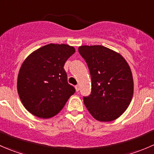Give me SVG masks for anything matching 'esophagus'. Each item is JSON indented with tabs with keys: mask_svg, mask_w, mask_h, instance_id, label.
I'll use <instances>...</instances> for the list:
<instances>
[{
	"mask_svg": "<svg viewBox=\"0 0 154 154\" xmlns=\"http://www.w3.org/2000/svg\"><path fill=\"white\" fill-rule=\"evenodd\" d=\"M75 88H76V91H78L79 90H80V86H79L78 85H77V86H75Z\"/></svg>",
	"mask_w": 154,
	"mask_h": 154,
	"instance_id": "34e87169",
	"label": "esophagus"
}]
</instances>
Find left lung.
I'll list each match as a JSON object with an SVG mask.
<instances>
[{
  "label": "left lung",
  "mask_w": 154,
  "mask_h": 154,
  "mask_svg": "<svg viewBox=\"0 0 154 154\" xmlns=\"http://www.w3.org/2000/svg\"><path fill=\"white\" fill-rule=\"evenodd\" d=\"M89 69L91 91L83 102L90 114L99 122L120 117L131 102L133 80L128 63L119 53L102 45L78 48Z\"/></svg>",
  "instance_id": "8db88e82"
}]
</instances>
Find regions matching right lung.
<instances>
[{
    "mask_svg": "<svg viewBox=\"0 0 154 154\" xmlns=\"http://www.w3.org/2000/svg\"><path fill=\"white\" fill-rule=\"evenodd\" d=\"M74 53L72 46L49 44L26 58L18 72L17 89L27 111L42 119L54 117L61 111L75 92L63 68Z\"/></svg>",
    "mask_w": 154,
    "mask_h": 154,
    "instance_id": "add662e5",
    "label": "right lung"
}]
</instances>
